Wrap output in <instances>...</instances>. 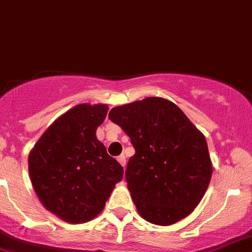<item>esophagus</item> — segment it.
<instances>
[{
	"label": "esophagus",
	"instance_id": "esophagus-1",
	"mask_svg": "<svg viewBox=\"0 0 252 252\" xmlns=\"http://www.w3.org/2000/svg\"><path fill=\"white\" fill-rule=\"evenodd\" d=\"M118 161H119V163L122 166H123V167H126V156H124V155H120L119 157H118Z\"/></svg>",
	"mask_w": 252,
	"mask_h": 252
}]
</instances>
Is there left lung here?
<instances>
[{"mask_svg": "<svg viewBox=\"0 0 252 252\" xmlns=\"http://www.w3.org/2000/svg\"><path fill=\"white\" fill-rule=\"evenodd\" d=\"M109 119L123 128L135 150L126 179L139 214L159 226L189 216L212 178L204 135L180 108L162 97L113 108Z\"/></svg>", "mask_w": 252, "mask_h": 252, "instance_id": "1", "label": "left lung"}]
</instances>
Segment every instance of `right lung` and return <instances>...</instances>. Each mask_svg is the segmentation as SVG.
I'll list each match as a JSON object with an SVG mask.
<instances>
[{
	"mask_svg": "<svg viewBox=\"0 0 252 252\" xmlns=\"http://www.w3.org/2000/svg\"><path fill=\"white\" fill-rule=\"evenodd\" d=\"M108 114L102 104H80L54 122L29 155V174L39 200L69 223L91 220L104 209L123 167L96 138Z\"/></svg>",
	"mask_w": 252,
	"mask_h": 252,
	"instance_id": "obj_1",
	"label": "right lung"
}]
</instances>
